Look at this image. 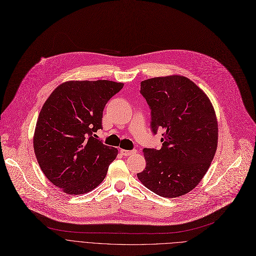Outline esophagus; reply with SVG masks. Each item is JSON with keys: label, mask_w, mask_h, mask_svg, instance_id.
<instances>
[{"label": "esophagus", "mask_w": 256, "mask_h": 256, "mask_svg": "<svg viewBox=\"0 0 256 256\" xmlns=\"http://www.w3.org/2000/svg\"><path fill=\"white\" fill-rule=\"evenodd\" d=\"M120 152H121V154H122L123 156H128L133 154L136 152V150H124V148H122Z\"/></svg>", "instance_id": "34e87169"}]
</instances>
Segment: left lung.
Segmentation results:
<instances>
[{"label": "left lung", "instance_id": "left-lung-1", "mask_svg": "<svg viewBox=\"0 0 256 256\" xmlns=\"http://www.w3.org/2000/svg\"><path fill=\"white\" fill-rule=\"evenodd\" d=\"M154 133L164 130L160 150L144 148L140 182L165 198L194 190L208 171L218 142V124L206 93L188 78L171 74L142 82Z\"/></svg>", "mask_w": 256, "mask_h": 256}]
</instances>
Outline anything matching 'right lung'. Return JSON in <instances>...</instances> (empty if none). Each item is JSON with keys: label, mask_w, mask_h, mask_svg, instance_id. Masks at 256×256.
Here are the masks:
<instances>
[{"label": "right lung", "mask_w": 256, "mask_h": 256, "mask_svg": "<svg viewBox=\"0 0 256 256\" xmlns=\"http://www.w3.org/2000/svg\"><path fill=\"white\" fill-rule=\"evenodd\" d=\"M108 80L68 81L56 87L38 114L36 161L50 182L68 194L91 192L104 180L118 148L96 140L106 102L123 88Z\"/></svg>", "instance_id": "right-lung-1"}]
</instances>
